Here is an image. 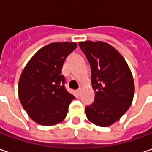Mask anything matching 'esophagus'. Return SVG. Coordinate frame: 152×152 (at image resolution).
<instances>
[{
  "mask_svg": "<svg viewBox=\"0 0 152 152\" xmlns=\"http://www.w3.org/2000/svg\"><path fill=\"white\" fill-rule=\"evenodd\" d=\"M81 88H79V89H77V91H76V92H77V94H80V93H81Z\"/></svg>",
  "mask_w": 152,
  "mask_h": 152,
  "instance_id": "34e87169",
  "label": "esophagus"
}]
</instances>
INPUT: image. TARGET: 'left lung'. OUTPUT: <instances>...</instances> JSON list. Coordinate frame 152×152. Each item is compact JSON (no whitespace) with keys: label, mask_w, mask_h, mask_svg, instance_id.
<instances>
[{"label":"left lung","mask_w":152,"mask_h":152,"mask_svg":"<svg viewBox=\"0 0 152 152\" xmlns=\"http://www.w3.org/2000/svg\"><path fill=\"white\" fill-rule=\"evenodd\" d=\"M80 48L91 67L94 102L86 107L91 123L108 127L119 121L132 104L133 75L126 61L114 47L103 41H81Z\"/></svg>","instance_id":"1"}]
</instances>
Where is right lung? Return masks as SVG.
Instances as JSON below:
<instances>
[{"label": "right lung", "mask_w": 152, "mask_h": 152, "mask_svg": "<svg viewBox=\"0 0 152 152\" xmlns=\"http://www.w3.org/2000/svg\"><path fill=\"white\" fill-rule=\"evenodd\" d=\"M76 42H54L38 50L23 70L18 98L29 117L41 125H55L65 119L75 97L64 87L62 68Z\"/></svg>", "instance_id": "obj_1"}]
</instances>
